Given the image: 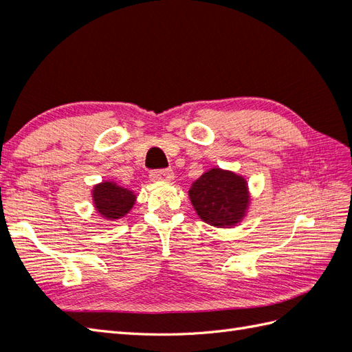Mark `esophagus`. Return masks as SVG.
I'll list each match as a JSON object with an SVG mask.
<instances>
[{
  "mask_svg": "<svg viewBox=\"0 0 352 352\" xmlns=\"http://www.w3.org/2000/svg\"><path fill=\"white\" fill-rule=\"evenodd\" d=\"M150 179L153 182H172L175 179V173L173 170L170 168H158V170H153L150 173Z\"/></svg>",
  "mask_w": 352,
  "mask_h": 352,
  "instance_id": "34e87169",
  "label": "esophagus"
}]
</instances>
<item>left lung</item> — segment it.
<instances>
[{"label": "left lung", "instance_id": "1", "mask_svg": "<svg viewBox=\"0 0 352 352\" xmlns=\"http://www.w3.org/2000/svg\"><path fill=\"white\" fill-rule=\"evenodd\" d=\"M189 198L199 219L217 228L238 225L250 206L247 180L221 168H211L197 179Z\"/></svg>", "mask_w": 352, "mask_h": 352}]
</instances>
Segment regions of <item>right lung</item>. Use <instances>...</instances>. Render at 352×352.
Here are the masks:
<instances>
[{
    "label": "right lung",
    "instance_id": "add662e5",
    "mask_svg": "<svg viewBox=\"0 0 352 352\" xmlns=\"http://www.w3.org/2000/svg\"><path fill=\"white\" fill-rule=\"evenodd\" d=\"M92 199L95 208L104 219L117 220L131 211L136 195L114 182H102L94 188Z\"/></svg>",
    "mask_w": 352,
    "mask_h": 352
}]
</instances>
